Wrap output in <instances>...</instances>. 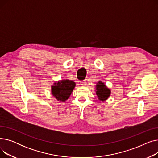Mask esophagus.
<instances>
[{
  "label": "esophagus",
  "instance_id": "obj_1",
  "mask_svg": "<svg viewBox=\"0 0 158 158\" xmlns=\"http://www.w3.org/2000/svg\"><path fill=\"white\" fill-rule=\"evenodd\" d=\"M80 83L82 86H85L86 85V80H83L80 82Z\"/></svg>",
  "mask_w": 158,
  "mask_h": 158
}]
</instances>
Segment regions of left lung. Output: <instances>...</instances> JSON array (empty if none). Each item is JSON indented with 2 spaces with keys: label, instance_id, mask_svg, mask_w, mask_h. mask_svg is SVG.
<instances>
[{
  "label": "left lung",
  "instance_id": "8db88e82",
  "mask_svg": "<svg viewBox=\"0 0 158 158\" xmlns=\"http://www.w3.org/2000/svg\"><path fill=\"white\" fill-rule=\"evenodd\" d=\"M96 86V94L98 96L99 100L102 101H106L110 95V90L104 85L103 82H98Z\"/></svg>",
  "mask_w": 158,
  "mask_h": 158
}]
</instances>
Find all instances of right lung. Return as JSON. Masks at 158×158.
Wrapping results in <instances>:
<instances>
[{
  "mask_svg": "<svg viewBox=\"0 0 158 158\" xmlns=\"http://www.w3.org/2000/svg\"><path fill=\"white\" fill-rule=\"evenodd\" d=\"M52 86V93L57 101L64 102L70 97L76 86V83L70 80H62Z\"/></svg>",
  "mask_w": 158,
  "mask_h": 158,
  "instance_id": "add662e5",
  "label": "right lung"
}]
</instances>
